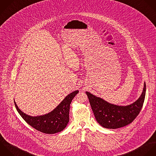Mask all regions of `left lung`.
<instances>
[{
  "label": "left lung",
  "instance_id": "1",
  "mask_svg": "<svg viewBox=\"0 0 156 156\" xmlns=\"http://www.w3.org/2000/svg\"><path fill=\"white\" fill-rule=\"evenodd\" d=\"M97 122L108 129H117L132 123L139 114L144 103L146 94V84L139 98L126 106L111 104L92 94L86 92Z\"/></svg>",
  "mask_w": 156,
  "mask_h": 156
}]
</instances>
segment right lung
<instances>
[{"mask_svg": "<svg viewBox=\"0 0 156 156\" xmlns=\"http://www.w3.org/2000/svg\"><path fill=\"white\" fill-rule=\"evenodd\" d=\"M78 92V90H75L69 94L50 113L37 117H31L25 114L19 109L16 102H14L17 112L29 125L41 133L52 134L62 131L67 125L69 122L70 105Z\"/></svg>", "mask_w": 156, "mask_h": 156, "instance_id": "obj_1", "label": "right lung"}]
</instances>
